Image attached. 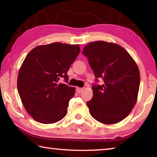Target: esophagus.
<instances>
[{
  "label": "esophagus",
  "instance_id": "obj_1",
  "mask_svg": "<svg viewBox=\"0 0 157 157\" xmlns=\"http://www.w3.org/2000/svg\"><path fill=\"white\" fill-rule=\"evenodd\" d=\"M83 90H84L83 88H79V87H77L76 88V91L78 92V94H81Z\"/></svg>",
  "mask_w": 157,
  "mask_h": 157
}]
</instances>
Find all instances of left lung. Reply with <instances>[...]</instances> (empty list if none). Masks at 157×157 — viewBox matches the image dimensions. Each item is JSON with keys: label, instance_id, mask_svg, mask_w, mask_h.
Masks as SVG:
<instances>
[{"label": "left lung", "instance_id": "left-lung-1", "mask_svg": "<svg viewBox=\"0 0 157 157\" xmlns=\"http://www.w3.org/2000/svg\"><path fill=\"white\" fill-rule=\"evenodd\" d=\"M82 54L88 58L95 78L104 82L92 87L94 95L86 102L90 114L101 123H119L137 101L140 72L136 62L120 45L104 41L89 43Z\"/></svg>", "mask_w": 157, "mask_h": 157}]
</instances>
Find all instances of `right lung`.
<instances>
[{
  "mask_svg": "<svg viewBox=\"0 0 157 157\" xmlns=\"http://www.w3.org/2000/svg\"><path fill=\"white\" fill-rule=\"evenodd\" d=\"M80 51L78 44L55 42L41 45L28 53L21 64L17 89L21 102L34 121L55 123L67 114L68 102L75 87L59 83L66 75Z\"/></svg>",
  "mask_w": 157,
  "mask_h": 157,
  "instance_id": "add662e5",
  "label": "right lung"
}]
</instances>
